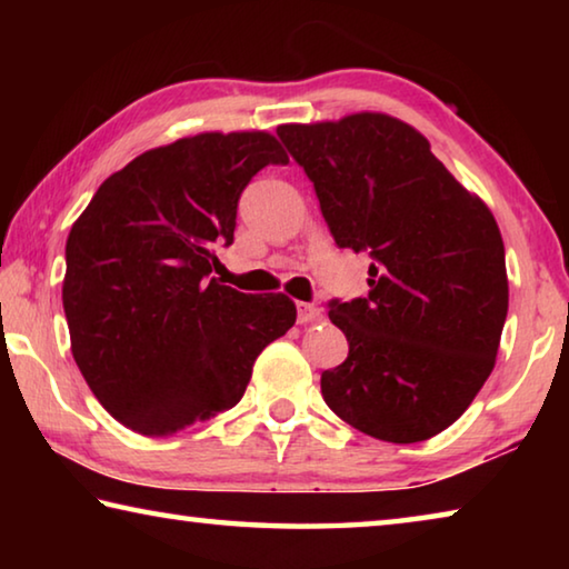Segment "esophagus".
<instances>
[{"label": "esophagus", "mask_w": 569, "mask_h": 569, "mask_svg": "<svg viewBox=\"0 0 569 569\" xmlns=\"http://www.w3.org/2000/svg\"><path fill=\"white\" fill-rule=\"evenodd\" d=\"M323 321V311L313 303H298V323H319Z\"/></svg>", "instance_id": "1"}]
</instances>
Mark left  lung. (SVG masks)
I'll use <instances>...</instances> for the list:
<instances>
[{"instance_id":"8db88e82","label":"left lung","mask_w":569,"mask_h":569,"mask_svg":"<svg viewBox=\"0 0 569 569\" xmlns=\"http://www.w3.org/2000/svg\"><path fill=\"white\" fill-rule=\"evenodd\" d=\"M276 132L313 182L336 246L373 261L369 296L331 301L349 356L321 373L323 401L373 439L439 435L485 387L505 329L509 286L492 210L391 114Z\"/></svg>"}]
</instances>
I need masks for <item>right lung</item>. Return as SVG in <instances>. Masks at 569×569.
Returning a JSON list of instances; mask_svg holds the SVG:
<instances>
[{
	"mask_svg": "<svg viewBox=\"0 0 569 569\" xmlns=\"http://www.w3.org/2000/svg\"><path fill=\"white\" fill-rule=\"evenodd\" d=\"M288 156L271 132H200L102 182L67 238L62 306L77 366L124 427L172 437L236 407L268 343L296 323L283 293L218 278L243 188Z\"/></svg>",
	"mask_w": 569,
	"mask_h": 569,
	"instance_id": "add662e5",
	"label": "right lung"
}]
</instances>
